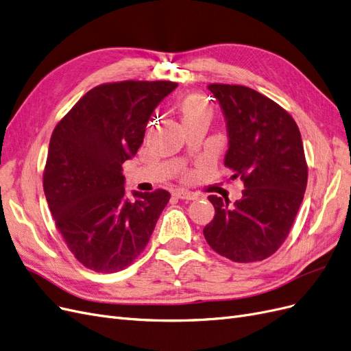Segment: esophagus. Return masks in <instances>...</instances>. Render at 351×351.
<instances>
[{"mask_svg":"<svg viewBox=\"0 0 351 351\" xmlns=\"http://www.w3.org/2000/svg\"><path fill=\"white\" fill-rule=\"evenodd\" d=\"M173 195L176 198H180V199H194V198H197L194 192H189V191H185V189H176L173 192Z\"/></svg>","mask_w":351,"mask_h":351,"instance_id":"esophagus-1","label":"esophagus"}]
</instances>
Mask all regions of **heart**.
Here are the masks:
<instances>
[{"label": "heart", "mask_w": 351, "mask_h": 351, "mask_svg": "<svg viewBox=\"0 0 351 351\" xmlns=\"http://www.w3.org/2000/svg\"><path fill=\"white\" fill-rule=\"evenodd\" d=\"M180 112H182L184 119H192L202 115H211L207 101L195 95H191L184 99L182 105H180Z\"/></svg>", "instance_id": "b5f03b06"}]
</instances>
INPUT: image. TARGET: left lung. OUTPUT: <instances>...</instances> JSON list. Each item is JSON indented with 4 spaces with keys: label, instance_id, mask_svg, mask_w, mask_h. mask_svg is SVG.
Returning a JSON list of instances; mask_svg holds the SVG:
<instances>
[{
    "label": "left lung",
    "instance_id": "8db88e82",
    "mask_svg": "<svg viewBox=\"0 0 351 351\" xmlns=\"http://www.w3.org/2000/svg\"><path fill=\"white\" fill-rule=\"evenodd\" d=\"M208 90L228 127L224 166L245 189L233 206L210 195L216 214L202 232L211 250L230 261H263L286 241L306 189L300 131L287 110L254 88L214 83Z\"/></svg>",
    "mask_w": 351,
    "mask_h": 351
}]
</instances>
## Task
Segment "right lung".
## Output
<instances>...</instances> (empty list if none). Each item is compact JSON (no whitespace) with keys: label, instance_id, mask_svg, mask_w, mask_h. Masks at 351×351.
Instances as JSON below:
<instances>
[{"label":"right lung","instance_id":"obj_1","mask_svg":"<svg viewBox=\"0 0 351 351\" xmlns=\"http://www.w3.org/2000/svg\"><path fill=\"white\" fill-rule=\"evenodd\" d=\"M173 82L96 86L52 132L43 191L55 226L73 255L96 273H117L150 241L171 194L134 191L125 197L122 163L143 144L153 110Z\"/></svg>","mask_w":351,"mask_h":351}]
</instances>
